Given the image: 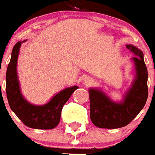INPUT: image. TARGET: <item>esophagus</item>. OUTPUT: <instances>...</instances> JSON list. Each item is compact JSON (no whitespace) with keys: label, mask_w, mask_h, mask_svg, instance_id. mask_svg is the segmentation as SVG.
<instances>
[{"label":"esophagus","mask_w":155,"mask_h":155,"mask_svg":"<svg viewBox=\"0 0 155 155\" xmlns=\"http://www.w3.org/2000/svg\"><path fill=\"white\" fill-rule=\"evenodd\" d=\"M92 83H93V78H91L89 77L85 78V79H84V83H85L86 85H90Z\"/></svg>","instance_id":"34e87169"}]
</instances>
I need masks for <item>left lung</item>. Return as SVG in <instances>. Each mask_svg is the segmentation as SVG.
Listing matches in <instances>:
<instances>
[{
  "label": "left lung",
  "mask_w": 155,
  "mask_h": 155,
  "mask_svg": "<svg viewBox=\"0 0 155 155\" xmlns=\"http://www.w3.org/2000/svg\"><path fill=\"white\" fill-rule=\"evenodd\" d=\"M126 48L134 54L133 60L136 70V78L132 87L120 104L114 103L102 91L89 89L90 118L98 128H118L128 125L144 107L148 98V70L143 61V54L132 45Z\"/></svg>",
  "instance_id": "obj_1"
}]
</instances>
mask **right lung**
I'll return each instance as SVG.
<instances>
[{"label": "right lung", "instance_id": "1", "mask_svg": "<svg viewBox=\"0 0 155 155\" xmlns=\"http://www.w3.org/2000/svg\"><path fill=\"white\" fill-rule=\"evenodd\" d=\"M21 45V42L18 41L14 46L5 75V91L10 107L27 127L37 129H52L60 122L63 105L78 87H71L62 90L43 106L29 104L21 93L16 74V62Z\"/></svg>", "mask_w": 155, "mask_h": 155}]
</instances>
